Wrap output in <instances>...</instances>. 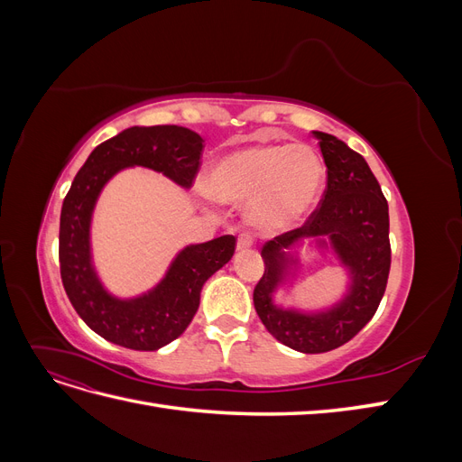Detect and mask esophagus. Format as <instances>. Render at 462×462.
Segmentation results:
<instances>
[{
  "mask_svg": "<svg viewBox=\"0 0 462 462\" xmlns=\"http://www.w3.org/2000/svg\"><path fill=\"white\" fill-rule=\"evenodd\" d=\"M254 245V236L250 233H241L239 235V241H236V248L239 250H245V248H250Z\"/></svg>",
  "mask_w": 462,
  "mask_h": 462,
  "instance_id": "esophagus-1",
  "label": "esophagus"
}]
</instances>
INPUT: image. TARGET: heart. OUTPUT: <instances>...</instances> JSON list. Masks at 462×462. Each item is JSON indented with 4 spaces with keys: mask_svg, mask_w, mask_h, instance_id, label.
<instances>
[{
    "mask_svg": "<svg viewBox=\"0 0 462 462\" xmlns=\"http://www.w3.org/2000/svg\"><path fill=\"white\" fill-rule=\"evenodd\" d=\"M324 185V160L306 144L233 152L212 167L206 180L216 199L248 202V221L265 233L297 226L316 206Z\"/></svg>",
    "mask_w": 462,
    "mask_h": 462,
    "instance_id": "b5f03b06",
    "label": "heart"
}]
</instances>
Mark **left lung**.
I'll use <instances>...</instances> for the list:
<instances>
[{
  "mask_svg": "<svg viewBox=\"0 0 462 462\" xmlns=\"http://www.w3.org/2000/svg\"><path fill=\"white\" fill-rule=\"evenodd\" d=\"M314 136L328 167L324 197L300 227L263 245L265 268L253 295L265 329L306 355L333 351L368 324L382 302L391 268L389 209L375 175L366 160L339 138L319 131ZM318 234L330 235L336 252L352 270V292L339 307L318 317L277 310L271 292L286 267L282 250L300 236Z\"/></svg>",
  "mask_w": 462,
  "mask_h": 462,
  "instance_id": "8db88e82",
  "label": "left lung"
}]
</instances>
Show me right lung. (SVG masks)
I'll list each match as a JSON object with an SVG mask.
<instances>
[{"label": "right lung", "instance_id": "right-lung-1", "mask_svg": "<svg viewBox=\"0 0 462 462\" xmlns=\"http://www.w3.org/2000/svg\"><path fill=\"white\" fill-rule=\"evenodd\" d=\"M204 141L177 125L131 127L96 146L80 167L61 206L60 270L69 300L85 324L106 341L133 351H158L192 321L200 291L235 254L233 235L187 246L163 282L148 295L119 300L97 282L90 262V217L97 194L123 167L143 165L192 187L202 165Z\"/></svg>", "mask_w": 462, "mask_h": 462}]
</instances>
